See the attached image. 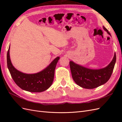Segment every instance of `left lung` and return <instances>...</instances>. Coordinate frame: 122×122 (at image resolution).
Wrapping results in <instances>:
<instances>
[{"label": "left lung", "instance_id": "obj_1", "mask_svg": "<svg viewBox=\"0 0 122 122\" xmlns=\"http://www.w3.org/2000/svg\"><path fill=\"white\" fill-rule=\"evenodd\" d=\"M103 28L111 36L107 29L104 26ZM116 62V55L114 53L112 61L104 68L91 69L77 64L73 61H70V67L72 78L78 86L87 89H93L108 81L112 73Z\"/></svg>", "mask_w": 122, "mask_h": 122}]
</instances>
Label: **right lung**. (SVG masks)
Masks as SVG:
<instances>
[{
	"instance_id": "obj_1",
	"label": "right lung",
	"mask_w": 122,
	"mask_h": 122,
	"mask_svg": "<svg viewBox=\"0 0 122 122\" xmlns=\"http://www.w3.org/2000/svg\"><path fill=\"white\" fill-rule=\"evenodd\" d=\"M10 48L7 53V65L14 81L21 89L29 92L39 93L47 90L52 85L56 64L60 59L57 57L42 71L34 74H26L18 71L11 62Z\"/></svg>"
}]
</instances>
